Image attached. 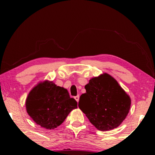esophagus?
<instances>
[{"mask_svg": "<svg viewBox=\"0 0 155 155\" xmlns=\"http://www.w3.org/2000/svg\"><path fill=\"white\" fill-rule=\"evenodd\" d=\"M74 99L76 100V101H77V102L78 103V101H79V95L75 96V97H74Z\"/></svg>", "mask_w": 155, "mask_h": 155, "instance_id": "34e87169", "label": "esophagus"}]
</instances>
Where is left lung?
<instances>
[{"mask_svg": "<svg viewBox=\"0 0 155 155\" xmlns=\"http://www.w3.org/2000/svg\"><path fill=\"white\" fill-rule=\"evenodd\" d=\"M78 107L97 129L107 131L122 124L129 112L131 100L117 81L107 73L89 81Z\"/></svg>", "mask_w": 155, "mask_h": 155, "instance_id": "left-lung-1", "label": "left lung"}]
</instances>
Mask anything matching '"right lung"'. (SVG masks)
<instances>
[{
  "label": "right lung",
  "instance_id": "right-lung-1",
  "mask_svg": "<svg viewBox=\"0 0 155 155\" xmlns=\"http://www.w3.org/2000/svg\"><path fill=\"white\" fill-rule=\"evenodd\" d=\"M26 109L37 124L51 130L61 125L77 102L70 98L68 90L48 80L40 82L28 93Z\"/></svg>",
  "mask_w": 155,
  "mask_h": 155
}]
</instances>
